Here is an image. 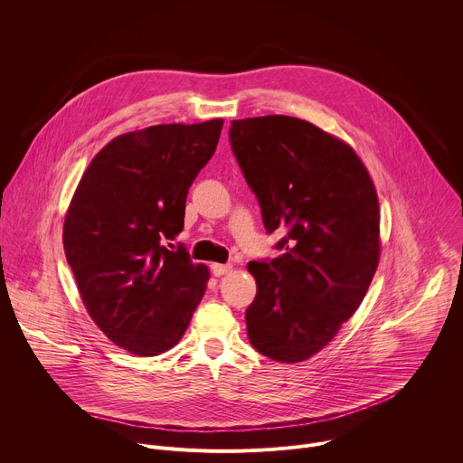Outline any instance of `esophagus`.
<instances>
[{"mask_svg": "<svg viewBox=\"0 0 463 463\" xmlns=\"http://www.w3.org/2000/svg\"><path fill=\"white\" fill-rule=\"evenodd\" d=\"M213 275L214 277H223L225 273H229L232 269L231 263H213Z\"/></svg>", "mask_w": 463, "mask_h": 463, "instance_id": "1", "label": "esophagus"}]
</instances>
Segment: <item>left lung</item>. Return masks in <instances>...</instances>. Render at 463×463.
<instances>
[{
  "instance_id": "1",
  "label": "left lung",
  "mask_w": 463,
  "mask_h": 463,
  "mask_svg": "<svg viewBox=\"0 0 463 463\" xmlns=\"http://www.w3.org/2000/svg\"><path fill=\"white\" fill-rule=\"evenodd\" d=\"M232 154L284 250L249 261L256 297L245 311L256 352L300 363L361 306L379 263L377 192L352 146L315 124L268 115L232 120Z\"/></svg>"
}]
</instances>
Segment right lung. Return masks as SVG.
I'll use <instances>...</instances> for the list:
<instances>
[{
	"label": "right lung",
	"mask_w": 463,
	"mask_h": 463,
	"mask_svg": "<svg viewBox=\"0 0 463 463\" xmlns=\"http://www.w3.org/2000/svg\"><path fill=\"white\" fill-rule=\"evenodd\" d=\"M222 128L213 118L115 137L90 163L65 214L63 250L82 302L104 335L134 355L175 346L205 295L209 269L165 241L183 231L188 188Z\"/></svg>",
	"instance_id": "right-lung-1"
}]
</instances>
